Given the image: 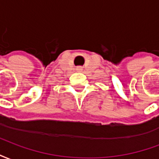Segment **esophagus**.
<instances>
[{
	"label": "esophagus",
	"mask_w": 159,
	"mask_h": 159,
	"mask_svg": "<svg viewBox=\"0 0 159 159\" xmlns=\"http://www.w3.org/2000/svg\"><path fill=\"white\" fill-rule=\"evenodd\" d=\"M82 70V67H77V70Z\"/></svg>",
	"instance_id": "esophagus-1"
}]
</instances>
